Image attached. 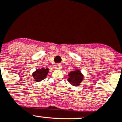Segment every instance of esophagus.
Listing matches in <instances>:
<instances>
[{
    "label": "esophagus",
    "instance_id": "1",
    "mask_svg": "<svg viewBox=\"0 0 122 122\" xmlns=\"http://www.w3.org/2000/svg\"><path fill=\"white\" fill-rule=\"evenodd\" d=\"M55 68H56V69H60L61 68V65L60 64H57L55 65Z\"/></svg>",
    "mask_w": 122,
    "mask_h": 122
}]
</instances>
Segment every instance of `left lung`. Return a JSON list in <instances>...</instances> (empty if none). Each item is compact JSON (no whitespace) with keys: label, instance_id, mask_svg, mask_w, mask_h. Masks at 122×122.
Returning a JSON list of instances; mask_svg holds the SVG:
<instances>
[{"label":"left lung","instance_id":"obj_1","mask_svg":"<svg viewBox=\"0 0 122 122\" xmlns=\"http://www.w3.org/2000/svg\"><path fill=\"white\" fill-rule=\"evenodd\" d=\"M69 77L68 78V82L75 86H77L78 85H80L83 79V75L78 70L71 71L69 74Z\"/></svg>","mask_w":122,"mask_h":122}]
</instances>
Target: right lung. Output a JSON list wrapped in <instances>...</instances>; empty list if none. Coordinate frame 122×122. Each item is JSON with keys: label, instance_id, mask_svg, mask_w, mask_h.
<instances>
[{"label": "right lung", "instance_id": "add662e5", "mask_svg": "<svg viewBox=\"0 0 122 122\" xmlns=\"http://www.w3.org/2000/svg\"><path fill=\"white\" fill-rule=\"evenodd\" d=\"M48 72V69H41L37 70L35 72L33 73V75L35 81L37 82H39L40 81L43 80L47 76Z\"/></svg>", "mask_w": 122, "mask_h": 122}]
</instances>
